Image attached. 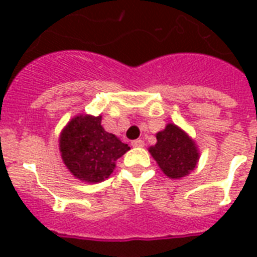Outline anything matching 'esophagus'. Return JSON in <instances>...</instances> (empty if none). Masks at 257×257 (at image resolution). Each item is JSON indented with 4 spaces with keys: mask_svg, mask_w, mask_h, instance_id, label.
Instances as JSON below:
<instances>
[{
    "mask_svg": "<svg viewBox=\"0 0 257 257\" xmlns=\"http://www.w3.org/2000/svg\"><path fill=\"white\" fill-rule=\"evenodd\" d=\"M132 147L135 148H141V147H144V141L140 140V139H137V140L132 141Z\"/></svg>",
    "mask_w": 257,
    "mask_h": 257,
    "instance_id": "esophagus-1",
    "label": "esophagus"
}]
</instances>
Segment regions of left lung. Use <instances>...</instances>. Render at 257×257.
Wrapping results in <instances>:
<instances>
[{"mask_svg":"<svg viewBox=\"0 0 257 257\" xmlns=\"http://www.w3.org/2000/svg\"><path fill=\"white\" fill-rule=\"evenodd\" d=\"M156 137V145L151 147L149 152L168 177L180 179L195 169L199 152L187 133L176 125L168 124Z\"/></svg>","mask_w":257,"mask_h":257,"instance_id":"1","label":"left lung"}]
</instances>
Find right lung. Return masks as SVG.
<instances>
[{
	"instance_id": "obj_1",
	"label": "right lung",
	"mask_w": 257,
	"mask_h": 257,
	"mask_svg": "<svg viewBox=\"0 0 257 257\" xmlns=\"http://www.w3.org/2000/svg\"><path fill=\"white\" fill-rule=\"evenodd\" d=\"M114 135L101 126V116L74 117L60 137V151L65 165L74 177L98 183L108 179L120 159L129 151Z\"/></svg>"
}]
</instances>
